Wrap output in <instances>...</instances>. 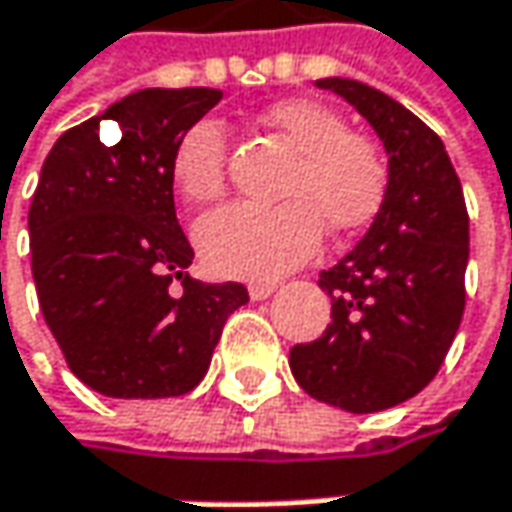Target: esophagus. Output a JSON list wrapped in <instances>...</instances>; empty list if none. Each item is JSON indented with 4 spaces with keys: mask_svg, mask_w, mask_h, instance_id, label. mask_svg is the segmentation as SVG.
Masks as SVG:
<instances>
[{
    "mask_svg": "<svg viewBox=\"0 0 512 512\" xmlns=\"http://www.w3.org/2000/svg\"><path fill=\"white\" fill-rule=\"evenodd\" d=\"M273 291H276L273 282H250V285H247V294H250V299H256V302H259V299H268Z\"/></svg>",
    "mask_w": 512,
    "mask_h": 512,
    "instance_id": "34e87169",
    "label": "esophagus"
}]
</instances>
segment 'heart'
<instances>
[{
    "instance_id": "b5f03b06",
    "label": "heart",
    "mask_w": 512,
    "mask_h": 512,
    "mask_svg": "<svg viewBox=\"0 0 512 512\" xmlns=\"http://www.w3.org/2000/svg\"><path fill=\"white\" fill-rule=\"evenodd\" d=\"M265 123L294 146L282 204H227L195 224V247L207 268L236 279H276L299 268L322 239L357 233L380 213L389 190V164L363 135L348 132L340 112L320 100H279ZM227 129L213 117L192 123L172 152V178L192 204L224 195Z\"/></svg>"
}]
</instances>
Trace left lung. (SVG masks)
<instances>
[{
  "label": "left lung",
  "instance_id": "left-lung-1",
  "mask_svg": "<svg viewBox=\"0 0 512 512\" xmlns=\"http://www.w3.org/2000/svg\"><path fill=\"white\" fill-rule=\"evenodd\" d=\"M389 155V190L369 233L320 288L331 322L320 340L291 348L296 383L354 415L409 400L438 374L464 317L470 218L444 141L389 94L325 77Z\"/></svg>",
  "mask_w": 512,
  "mask_h": 512
}]
</instances>
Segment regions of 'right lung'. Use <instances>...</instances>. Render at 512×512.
I'll list each match as a JSON object with an SVG mask.
<instances>
[{
    "instance_id": "right-lung-1",
    "label": "right lung",
    "mask_w": 512,
    "mask_h": 512,
    "mask_svg": "<svg viewBox=\"0 0 512 512\" xmlns=\"http://www.w3.org/2000/svg\"><path fill=\"white\" fill-rule=\"evenodd\" d=\"M221 100L218 89H143L51 146L28 210L39 308L68 369L120 400L192 392L227 317L250 299L239 282L192 279L175 218L172 152Z\"/></svg>"
}]
</instances>
